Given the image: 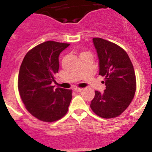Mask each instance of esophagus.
I'll list each match as a JSON object with an SVG mask.
<instances>
[{"instance_id":"esophagus-1","label":"esophagus","mask_w":152,"mask_h":152,"mask_svg":"<svg viewBox=\"0 0 152 152\" xmlns=\"http://www.w3.org/2000/svg\"><path fill=\"white\" fill-rule=\"evenodd\" d=\"M75 91H76V92H80V91H83V89L82 88H75Z\"/></svg>"}]
</instances>
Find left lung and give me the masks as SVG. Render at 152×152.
Here are the masks:
<instances>
[{
    "instance_id": "8db88e82",
    "label": "left lung",
    "mask_w": 152,
    "mask_h": 152,
    "mask_svg": "<svg viewBox=\"0 0 152 152\" xmlns=\"http://www.w3.org/2000/svg\"><path fill=\"white\" fill-rule=\"evenodd\" d=\"M93 42L99 58V75L105 77L106 90L95 91L91 103L93 112L104 119L115 118L129 106L136 90L133 65L126 51L101 38Z\"/></svg>"
}]
</instances>
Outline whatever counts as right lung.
<instances>
[{
	"label": "right lung",
	"instance_id": "obj_1",
	"mask_svg": "<svg viewBox=\"0 0 152 152\" xmlns=\"http://www.w3.org/2000/svg\"><path fill=\"white\" fill-rule=\"evenodd\" d=\"M70 44L47 41L26 53L20 65L18 90L28 112L46 123L58 120L67 113L72 90L58 88L52 83L59 68L58 56Z\"/></svg>",
	"mask_w": 152,
	"mask_h": 152
}]
</instances>
